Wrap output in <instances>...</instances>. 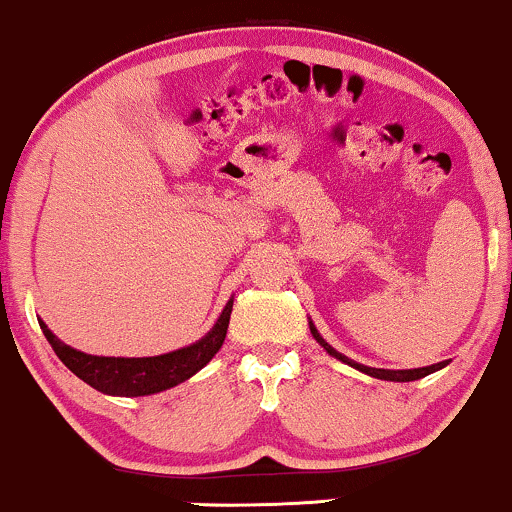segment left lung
<instances>
[{
	"label": "left lung",
	"mask_w": 512,
	"mask_h": 512,
	"mask_svg": "<svg viewBox=\"0 0 512 512\" xmlns=\"http://www.w3.org/2000/svg\"><path fill=\"white\" fill-rule=\"evenodd\" d=\"M311 333H314V338L321 342L323 345V350H326L328 354H333L335 359H340V362H345V364H350V366H354V369H359V371H364V374H369V376H374V378H381V381H400V383H405V381H417V378H424V376H429V374H434V371H438V369H443V366H446V362H438V364H431V366H424V369H405V371H390V369H371V366H364V364H357V362H352V359H347L345 354H340V352H335L333 347L328 345L326 340L321 338V335H318V330L311 326Z\"/></svg>",
	"instance_id": "obj_1"
}]
</instances>
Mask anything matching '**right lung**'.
Returning a JSON list of instances; mask_svg holds the SVG:
<instances>
[{
  "label": "right lung",
  "instance_id": "right-lung-1",
  "mask_svg": "<svg viewBox=\"0 0 512 512\" xmlns=\"http://www.w3.org/2000/svg\"><path fill=\"white\" fill-rule=\"evenodd\" d=\"M232 299L215 323L213 330L196 342V345L184 347V350L160 354V357H93V354L78 352L66 342L54 338V333L45 323H40L42 333L50 340L54 354L62 359L69 371L86 381L88 386L105 395H124V398H138V395H153L160 390H167L177 383H184L198 369H203L215 352L225 342L227 326H230Z\"/></svg>",
  "mask_w": 512,
  "mask_h": 512
}]
</instances>
